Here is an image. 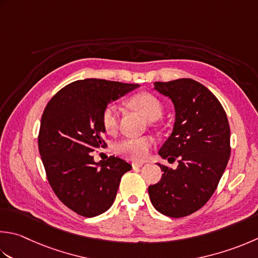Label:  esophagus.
I'll return each mask as SVG.
<instances>
[{
  "label": "esophagus",
  "mask_w": 258,
  "mask_h": 258,
  "mask_svg": "<svg viewBox=\"0 0 258 258\" xmlns=\"http://www.w3.org/2000/svg\"><path fill=\"white\" fill-rule=\"evenodd\" d=\"M143 164H144V162H133L132 166H133V169H136V168H141Z\"/></svg>",
  "instance_id": "1"
}]
</instances>
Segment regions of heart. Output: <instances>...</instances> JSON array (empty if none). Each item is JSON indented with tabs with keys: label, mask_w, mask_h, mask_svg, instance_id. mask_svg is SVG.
Here are the masks:
<instances>
[{
	"label": "heart",
	"mask_w": 258,
	"mask_h": 258,
	"mask_svg": "<svg viewBox=\"0 0 258 258\" xmlns=\"http://www.w3.org/2000/svg\"><path fill=\"white\" fill-rule=\"evenodd\" d=\"M132 108L142 114L146 119L156 120L163 114V105L161 100L150 93H140L134 95L128 100ZM100 122L106 133H115L118 127V107L114 104H108L100 115ZM154 141L150 136L131 138L122 140L115 145V152L120 156L134 161H142L149 156Z\"/></svg>",
	"instance_id": "obj_1"
}]
</instances>
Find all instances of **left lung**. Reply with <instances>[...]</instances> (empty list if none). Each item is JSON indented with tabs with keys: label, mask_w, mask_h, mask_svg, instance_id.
Returning <instances> with one entry per match:
<instances>
[{
	"label": "left lung",
	"mask_w": 258,
	"mask_h": 258,
	"mask_svg": "<svg viewBox=\"0 0 258 258\" xmlns=\"http://www.w3.org/2000/svg\"><path fill=\"white\" fill-rule=\"evenodd\" d=\"M175 108L173 132L159 154L176 169L159 164L162 178L149 186L154 208L181 218L204 207L214 195L230 156V128L223 105L203 84L182 78L154 83Z\"/></svg>",
	"instance_id": "8db88e82"
}]
</instances>
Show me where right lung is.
Here are the masks:
<instances>
[{"mask_svg":"<svg viewBox=\"0 0 258 258\" xmlns=\"http://www.w3.org/2000/svg\"><path fill=\"white\" fill-rule=\"evenodd\" d=\"M104 79L77 80L53 95L43 110L39 152L49 184L76 214L95 217L113 205L122 175L132 169L109 156L96 163L92 153L107 146L100 115L110 100L138 88Z\"/></svg>","mask_w":258,"mask_h":258,"instance_id":"right-lung-1","label":"right lung"}]
</instances>
